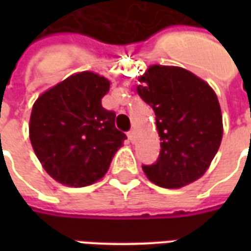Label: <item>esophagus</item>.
Masks as SVG:
<instances>
[{
  "mask_svg": "<svg viewBox=\"0 0 251 251\" xmlns=\"http://www.w3.org/2000/svg\"><path fill=\"white\" fill-rule=\"evenodd\" d=\"M127 137H129L130 142H134V140H136V131L130 130L129 133H127Z\"/></svg>",
  "mask_w": 251,
  "mask_h": 251,
  "instance_id": "1",
  "label": "esophagus"
}]
</instances>
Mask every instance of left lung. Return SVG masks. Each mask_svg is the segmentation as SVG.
Instances as JSON below:
<instances>
[{"label":"left lung","mask_w":251,"mask_h":251,"mask_svg":"<svg viewBox=\"0 0 251 251\" xmlns=\"http://www.w3.org/2000/svg\"><path fill=\"white\" fill-rule=\"evenodd\" d=\"M136 91L154 111L160 137L156 164L144 165L147 177L163 188H181L210 168L223 137L215 91L188 70L149 66Z\"/></svg>","instance_id":"1"}]
</instances>
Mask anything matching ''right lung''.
<instances>
[{
    "mask_svg": "<svg viewBox=\"0 0 251 251\" xmlns=\"http://www.w3.org/2000/svg\"><path fill=\"white\" fill-rule=\"evenodd\" d=\"M110 80L76 72L36 99L29 138L39 161L57 183L86 187L103 177L126 136L115 127V113L102 107Z\"/></svg>",
    "mask_w": 251,
    "mask_h": 251,
    "instance_id": "1",
    "label": "right lung"
}]
</instances>
